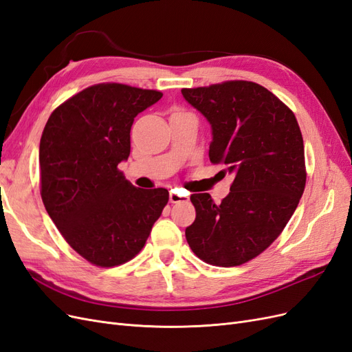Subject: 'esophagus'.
Masks as SVG:
<instances>
[{
    "label": "esophagus",
    "mask_w": 352,
    "mask_h": 352,
    "mask_svg": "<svg viewBox=\"0 0 352 352\" xmlns=\"http://www.w3.org/2000/svg\"><path fill=\"white\" fill-rule=\"evenodd\" d=\"M168 198H170V202H173V204H176V202H185V201H189V198H188L186 195L179 194L176 189H172V190H170V195H168Z\"/></svg>",
    "instance_id": "esophagus-1"
}]
</instances>
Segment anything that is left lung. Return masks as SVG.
Returning a JSON list of instances; mask_svg holds the SVG:
<instances>
[{
  "label": "left lung",
  "mask_w": 352,
  "mask_h": 352,
  "mask_svg": "<svg viewBox=\"0 0 352 352\" xmlns=\"http://www.w3.org/2000/svg\"><path fill=\"white\" fill-rule=\"evenodd\" d=\"M211 126L210 162L235 175L216 204L192 194L197 217L185 230L197 257L232 267L257 257L292 217L305 188L304 142L294 113L254 82L229 80L182 89Z\"/></svg>",
  "instance_id": "obj_1"
}]
</instances>
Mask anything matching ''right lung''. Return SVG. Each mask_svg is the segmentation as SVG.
<instances>
[{
  "label": "right lung",
  "mask_w": 352,
  "mask_h": 352,
  "mask_svg": "<svg viewBox=\"0 0 352 352\" xmlns=\"http://www.w3.org/2000/svg\"><path fill=\"white\" fill-rule=\"evenodd\" d=\"M162 97L94 85L52 111L42 132V202L70 247L100 267L132 260L168 201L167 189L136 188L117 167L131 154L135 117Z\"/></svg>",
  "instance_id": "1"
}]
</instances>
